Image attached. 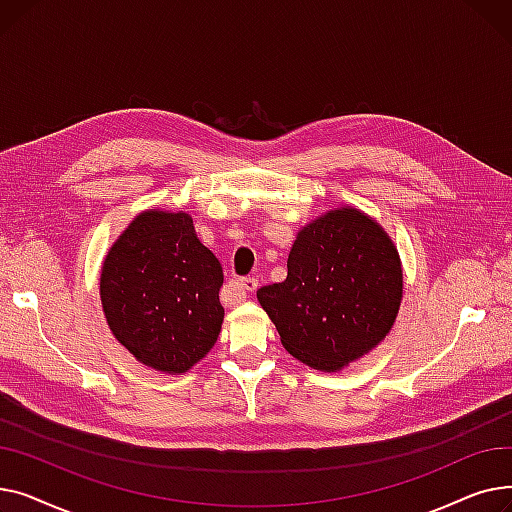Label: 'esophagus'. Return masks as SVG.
Returning <instances> with one entry per match:
<instances>
[{"instance_id": "esophagus-1", "label": "esophagus", "mask_w": 512, "mask_h": 512, "mask_svg": "<svg viewBox=\"0 0 512 512\" xmlns=\"http://www.w3.org/2000/svg\"><path fill=\"white\" fill-rule=\"evenodd\" d=\"M236 286H238L242 292H255L257 286H259V282H257V278H242L240 282H236Z\"/></svg>"}]
</instances>
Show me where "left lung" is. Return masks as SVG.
Listing matches in <instances>:
<instances>
[{
  "instance_id": "1",
  "label": "left lung",
  "mask_w": 512,
  "mask_h": 512,
  "mask_svg": "<svg viewBox=\"0 0 512 512\" xmlns=\"http://www.w3.org/2000/svg\"><path fill=\"white\" fill-rule=\"evenodd\" d=\"M257 301L294 359L340 371L394 326L402 301L398 249L361 209H330L297 232L286 280L259 288Z\"/></svg>"
}]
</instances>
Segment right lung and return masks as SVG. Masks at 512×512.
Returning a JSON list of instances; mask_svg holds the SVG:
<instances>
[{
  "instance_id": "right-lung-1",
  "label": "right lung",
  "mask_w": 512,
  "mask_h": 512,
  "mask_svg": "<svg viewBox=\"0 0 512 512\" xmlns=\"http://www.w3.org/2000/svg\"><path fill=\"white\" fill-rule=\"evenodd\" d=\"M220 261L197 238L191 213L145 209L107 251L99 299L114 338L141 365L182 375L222 330Z\"/></svg>"
}]
</instances>
